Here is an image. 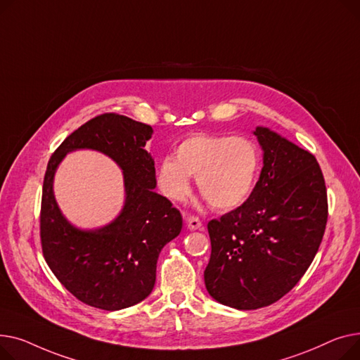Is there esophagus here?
<instances>
[{
    "mask_svg": "<svg viewBox=\"0 0 360 360\" xmlns=\"http://www.w3.org/2000/svg\"><path fill=\"white\" fill-rule=\"evenodd\" d=\"M187 228L190 231L200 229L202 228V221L198 217H195V215H190V217H187Z\"/></svg>",
    "mask_w": 360,
    "mask_h": 360,
    "instance_id": "34e87169",
    "label": "esophagus"
}]
</instances>
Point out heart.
<instances>
[{"instance_id":"1","label":"heart","mask_w":360,"mask_h":360,"mask_svg":"<svg viewBox=\"0 0 360 360\" xmlns=\"http://www.w3.org/2000/svg\"><path fill=\"white\" fill-rule=\"evenodd\" d=\"M260 168L256 143L244 136L198 134L176 148V157L160 161L158 186L173 200H183L190 176L198 177L200 195L215 209L241 206L255 190Z\"/></svg>"}]
</instances>
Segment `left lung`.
Instances as JSON below:
<instances>
[{
	"label": "left lung",
	"mask_w": 360,
	"mask_h": 360,
	"mask_svg": "<svg viewBox=\"0 0 360 360\" xmlns=\"http://www.w3.org/2000/svg\"><path fill=\"white\" fill-rule=\"evenodd\" d=\"M263 168L251 196L207 224L210 297L237 309L279 301L304 276L321 244L327 188L315 157L263 126Z\"/></svg>",
	"instance_id": "1"
}]
</instances>
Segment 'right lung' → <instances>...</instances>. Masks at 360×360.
<instances>
[{
    "label": "right lung",
    "mask_w": 360,
    "mask_h": 360,
    "mask_svg": "<svg viewBox=\"0 0 360 360\" xmlns=\"http://www.w3.org/2000/svg\"><path fill=\"white\" fill-rule=\"evenodd\" d=\"M153 132L150 124L104 113L79 126L48 162L40 207L41 251L56 279L90 307L117 311L143 301L155 285L162 247L181 231L179 209L154 192V160L145 150ZM77 149L103 152L124 172L125 205L115 221L97 230L70 224L54 200L56 168Z\"/></svg>",
    "instance_id": "1"
}]
</instances>
